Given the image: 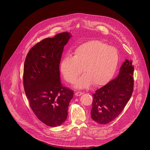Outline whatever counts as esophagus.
Listing matches in <instances>:
<instances>
[{
	"mask_svg": "<svg viewBox=\"0 0 150 150\" xmlns=\"http://www.w3.org/2000/svg\"><path fill=\"white\" fill-rule=\"evenodd\" d=\"M82 94H83V93H82V92L77 91V92L75 93V96H81Z\"/></svg>",
	"mask_w": 150,
	"mask_h": 150,
	"instance_id": "obj_1",
	"label": "esophagus"
}]
</instances>
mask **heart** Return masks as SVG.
Here are the masks:
<instances>
[{
  "label": "heart",
  "mask_w": 150,
  "mask_h": 150,
  "mask_svg": "<svg viewBox=\"0 0 150 150\" xmlns=\"http://www.w3.org/2000/svg\"><path fill=\"white\" fill-rule=\"evenodd\" d=\"M73 57L66 55L60 64V71L65 81L74 83L82 71L84 74L76 81V87L86 88L91 84L99 87L109 82L115 75L119 61L117 49L98 40L85 42L78 46Z\"/></svg>",
  "instance_id": "obj_1"
}]
</instances>
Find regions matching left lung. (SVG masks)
<instances>
[{
	"label": "left lung",
	"mask_w": 150,
	"mask_h": 150,
	"mask_svg": "<svg viewBox=\"0 0 150 150\" xmlns=\"http://www.w3.org/2000/svg\"><path fill=\"white\" fill-rule=\"evenodd\" d=\"M134 70L132 62L126 60L118 76L93 94V120L98 124L105 125L121 113L134 91Z\"/></svg>",
	"instance_id": "1"
}]
</instances>
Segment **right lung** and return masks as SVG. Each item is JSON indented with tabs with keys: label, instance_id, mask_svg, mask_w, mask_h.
I'll return each mask as SVG.
<instances>
[{
	"label": "right lung",
	"instance_id": "right-lung-1",
	"mask_svg": "<svg viewBox=\"0 0 150 150\" xmlns=\"http://www.w3.org/2000/svg\"><path fill=\"white\" fill-rule=\"evenodd\" d=\"M71 37L65 32L38 42L28 52L24 65V88L30 108L51 127L66 120L74 96V91L62 84L59 72L64 46Z\"/></svg>",
	"mask_w": 150,
	"mask_h": 150
}]
</instances>
